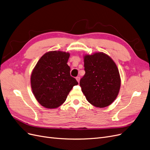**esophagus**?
<instances>
[{
    "mask_svg": "<svg viewBox=\"0 0 150 150\" xmlns=\"http://www.w3.org/2000/svg\"><path fill=\"white\" fill-rule=\"evenodd\" d=\"M76 81L79 82V81H80V76H76Z\"/></svg>",
    "mask_w": 150,
    "mask_h": 150,
    "instance_id": "obj_1",
    "label": "esophagus"
}]
</instances>
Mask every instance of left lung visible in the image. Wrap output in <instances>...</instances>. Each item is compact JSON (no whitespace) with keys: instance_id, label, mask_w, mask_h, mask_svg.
I'll list each match as a JSON object with an SVG mask.
<instances>
[{"instance_id":"left-lung-1","label":"left lung","mask_w":150,"mask_h":150,"mask_svg":"<svg viewBox=\"0 0 150 150\" xmlns=\"http://www.w3.org/2000/svg\"><path fill=\"white\" fill-rule=\"evenodd\" d=\"M85 74L80 81L81 91L88 102L104 108L117 97L121 86L118 67L112 58L103 52L83 57Z\"/></svg>"}]
</instances>
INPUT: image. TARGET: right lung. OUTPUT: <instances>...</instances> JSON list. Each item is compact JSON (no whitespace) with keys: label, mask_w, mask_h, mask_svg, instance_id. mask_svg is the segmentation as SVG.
I'll return each mask as SVG.
<instances>
[{"label":"right lung","mask_w":150,"mask_h":150,"mask_svg":"<svg viewBox=\"0 0 150 150\" xmlns=\"http://www.w3.org/2000/svg\"><path fill=\"white\" fill-rule=\"evenodd\" d=\"M70 54L50 51L42 56L32 70L30 83L35 98L43 107L57 108L64 103L78 82L67 65Z\"/></svg>","instance_id":"1"}]
</instances>
